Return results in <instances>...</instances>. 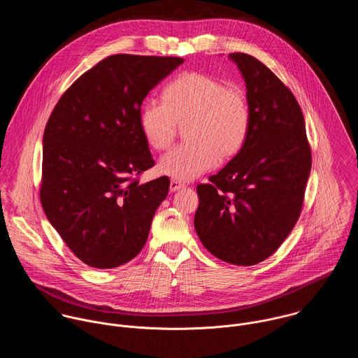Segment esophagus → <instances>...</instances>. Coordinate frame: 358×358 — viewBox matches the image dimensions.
<instances>
[{"instance_id":"esophagus-1","label":"esophagus","mask_w":358,"mask_h":358,"mask_svg":"<svg viewBox=\"0 0 358 358\" xmlns=\"http://www.w3.org/2000/svg\"><path fill=\"white\" fill-rule=\"evenodd\" d=\"M169 187H171V192H178V190L183 189V187H185V185L173 179V180H171V185H169Z\"/></svg>"}]
</instances>
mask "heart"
<instances>
[{"label":"heart","instance_id":"1","mask_svg":"<svg viewBox=\"0 0 358 358\" xmlns=\"http://www.w3.org/2000/svg\"><path fill=\"white\" fill-rule=\"evenodd\" d=\"M164 103L149 101L141 110V129L154 150H165L175 141L178 125H186L187 143L164 154L162 175L192 180L229 158L244 145L250 125L248 99L237 87L204 73H186L168 84Z\"/></svg>","mask_w":358,"mask_h":358}]
</instances>
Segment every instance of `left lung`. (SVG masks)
I'll use <instances>...</instances> for the list:
<instances>
[{"label": "left lung", "instance_id": "obj_1", "mask_svg": "<svg viewBox=\"0 0 358 358\" xmlns=\"http://www.w3.org/2000/svg\"><path fill=\"white\" fill-rule=\"evenodd\" d=\"M247 88L251 125L238 153L199 185L194 229L220 260L252 266L292 231L311 169L305 118L292 92L262 62L230 53Z\"/></svg>", "mask_w": 358, "mask_h": 358}]
</instances>
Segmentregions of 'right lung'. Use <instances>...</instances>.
<instances>
[{"label":"right lung","instance_id":"right-lung-1","mask_svg":"<svg viewBox=\"0 0 358 358\" xmlns=\"http://www.w3.org/2000/svg\"><path fill=\"white\" fill-rule=\"evenodd\" d=\"M183 62L108 56L84 73L52 111L43 138L41 203L66 245L91 267H118L146 244L169 179H131L154 165L141 107Z\"/></svg>","mask_w":358,"mask_h":358}]
</instances>
